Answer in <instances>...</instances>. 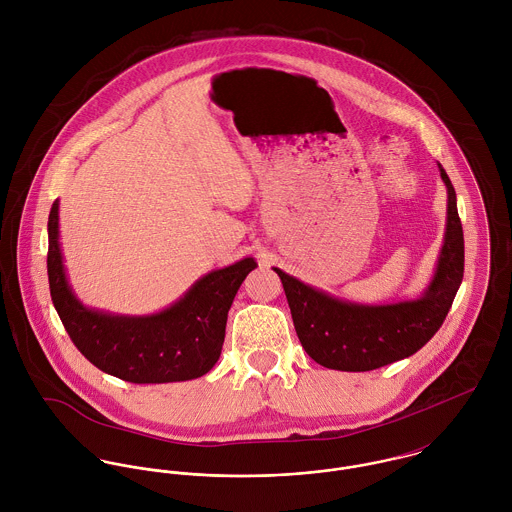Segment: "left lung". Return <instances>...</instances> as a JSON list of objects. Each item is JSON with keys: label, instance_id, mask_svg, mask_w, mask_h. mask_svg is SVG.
Listing matches in <instances>:
<instances>
[{"label": "left lung", "instance_id": "1", "mask_svg": "<svg viewBox=\"0 0 512 512\" xmlns=\"http://www.w3.org/2000/svg\"><path fill=\"white\" fill-rule=\"evenodd\" d=\"M447 187L445 236L438 266L424 293L396 303H357L307 286L280 268L292 309L295 333L305 353L325 368L365 372L402 361L420 351L438 333L463 280V228L455 189L439 165Z\"/></svg>", "mask_w": 512, "mask_h": 512}]
</instances>
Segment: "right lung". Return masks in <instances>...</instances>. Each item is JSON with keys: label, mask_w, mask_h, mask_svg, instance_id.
<instances>
[{"label": "right lung", "mask_w": 512, "mask_h": 512, "mask_svg": "<svg viewBox=\"0 0 512 512\" xmlns=\"http://www.w3.org/2000/svg\"><path fill=\"white\" fill-rule=\"evenodd\" d=\"M47 274L53 305L76 349L102 372L134 384L183 382L219 361L228 309L258 266L242 258L199 278L169 307L151 315H118L86 307L67 278L59 242V201L49 213Z\"/></svg>", "instance_id": "1"}]
</instances>
